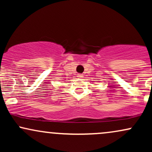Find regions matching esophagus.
Instances as JSON below:
<instances>
[{
  "instance_id": "esophagus-1",
  "label": "esophagus",
  "mask_w": 152,
  "mask_h": 152,
  "mask_svg": "<svg viewBox=\"0 0 152 152\" xmlns=\"http://www.w3.org/2000/svg\"><path fill=\"white\" fill-rule=\"evenodd\" d=\"M77 77L78 78H82L83 77V76L82 74H78V75H77Z\"/></svg>"
}]
</instances>
